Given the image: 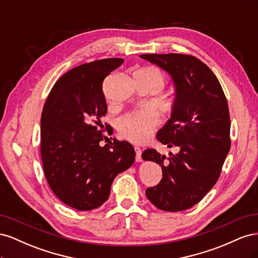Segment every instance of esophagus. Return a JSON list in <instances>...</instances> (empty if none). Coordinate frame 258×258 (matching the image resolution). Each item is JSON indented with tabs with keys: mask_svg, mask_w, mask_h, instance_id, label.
Instances as JSON below:
<instances>
[{
	"mask_svg": "<svg viewBox=\"0 0 258 258\" xmlns=\"http://www.w3.org/2000/svg\"><path fill=\"white\" fill-rule=\"evenodd\" d=\"M135 151H136V160L138 162L142 161V150L139 146H135Z\"/></svg>",
	"mask_w": 258,
	"mask_h": 258,
	"instance_id": "1",
	"label": "esophagus"
}]
</instances>
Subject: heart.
Wrapping results in <instances>:
<instances>
[{
    "mask_svg": "<svg viewBox=\"0 0 258 258\" xmlns=\"http://www.w3.org/2000/svg\"><path fill=\"white\" fill-rule=\"evenodd\" d=\"M144 71L151 72L158 77L163 85V76L156 69H145ZM159 123L158 114L153 108L145 107L142 110L128 113L119 120V130L121 135L135 143H143L157 128Z\"/></svg>",
    "mask_w": 258,
    "mask_h": 258,
    "instance_id": "obj_1",
    "label": "heart"
}]
</instances>
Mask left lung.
<instances>
[{"label":"left lung","mask_w":258,"mask_h":258,"mask_svg":"<svg viewBox=\"0 0 258 258\" xmlns=\"http://www.w3.org/2000/svg\"><path fill=\"white\" fill-rule=\"evenodd\" d=\"M148 60L171 75L175 100L170 119L156 138L175 147L167 158L153 148L142 154L161 167L158 185L145 194L162 211L178 212L197 205L212 189L230 150V117L222 86L204 62L191 54L146 53Z\"/></svg>","instance_id":"left-lung-1"}]
</instances>
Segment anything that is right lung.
<instances>
[{
  "mask_svg": "<svg viewBox=\"0 0 258 258\" xmlns=\"http://www.w3.org/2000/svg\"><path fill=\"white\" fill-rule=\"evenodd\" d=\"M122 62L121 58H107L70 70L53 85L43 107L44 173L53 194L76 210L102 206L116 175L135 162L130 143L114 138L101 144L108 140L101 122L107 112L102 84Z\"/></svg>",
  "mask_w": 258,
  "mask_h": 258,
  "instance_id": "add662e5",
  "label": "right lung"
}]
</instances>
